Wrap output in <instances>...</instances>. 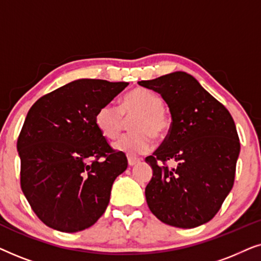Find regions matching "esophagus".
Segmentation results:
<instances>
[{"label": "esophagus", "mask_w": 261, "mask_h": 261, "mask_svg": "<svg viewBox=\"0 0 261 261\" xmlns=\"http://www.w3.org/2000/svg\"><path fill=\"white\" fill-rule=\"evenodd\" d=\"M140 163V159L139 158H133V156H128V165L134 166L135 164Z\"/></svg>", "instance_id": "1"}]
</instances>
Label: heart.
Wrapping results in <instances>:
<instances>
[{
	"label": "heart",
	"mask_w": 261,
	"mask_h": 261,
	"mask_svg": "<svg viewBox=\"0 0 261 261\" xmlns=\"http://www.w3.org/2000/svg\"><path fill=\"white\" fill-rule=\"evenodd\" d=\"M132 120L133 132L124 134L115 144L117 151L128 155L144 154L153 147V137L164 138L170 128V120L159 95L145 88L128 92L121 107L109 102L103 105L95 115V123L103 137L114 140L122 132L126 119Z\"/></svg>",
	"instance_id": "1"
}]
</instances>
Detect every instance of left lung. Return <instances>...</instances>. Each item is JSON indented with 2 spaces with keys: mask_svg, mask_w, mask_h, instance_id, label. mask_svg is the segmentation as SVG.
Listing matches in <instances>:
<instances>
[{
  "mask_svg": "<svg viewBox=\"0 0 261 261\" xmlns=\"http://www.w3.org/2000/svg\"><path fill=\"white\" fill-rule=\"evenodd\" d=\"M138 83L162 95L172 117L165 140L145 159L153 170L145 189L149 210L178 228L209 222L234 184L240 141L233 117L183 71ZM170 160L176 168L166 165Z\"/></svg>",
  "mask_w": 261,
  "mask_h": 261,
  "instance_id": "obj_1",
  "label": "left lung"
}]
</instances>
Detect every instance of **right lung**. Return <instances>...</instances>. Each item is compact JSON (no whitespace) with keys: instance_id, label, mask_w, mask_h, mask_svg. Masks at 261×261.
Wrapping results in <instances>:
<instances>
[{"instance_id":"obj_1","label":"right lung","mask_w":261,"mask_h":261,"mask_svg":"<svg viewBox=\"0 0 261 261\" xmlns=\"http://www.w3.org/2000/svg\"><path fill=\"white\" fill-rule=\"evenodd\" d=\"M126 82L77 80L32 106L17 139L23 195L46 226L87 229L105 214L116 177L127 169L95 123Z\"/></svg>"}]
</instances>
